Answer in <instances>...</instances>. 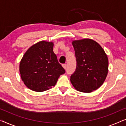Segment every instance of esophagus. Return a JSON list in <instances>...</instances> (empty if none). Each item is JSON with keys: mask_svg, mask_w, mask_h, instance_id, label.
Masks as SVG:
<instances>
[{"mask_svg": "<svg viewBox=\"0 0 126 126\" xmlns=\"http://www.w3.org/2000/svg\"><path fill=\"white\" fill-rule=\"evenodd\" d=\"M63 67L65 69H66V64H63Z\"/></svg>", "mask_w": 126, "mask_h": 126, "instance_id": "34e87169", "label": "esophagus"}]
</instances>
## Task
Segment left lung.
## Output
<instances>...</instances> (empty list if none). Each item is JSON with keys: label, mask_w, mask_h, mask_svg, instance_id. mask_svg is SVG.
Returning a JSON list of instances; mask_svg holds the SVG:
<instances>
[{"label": "left lung", "mask_w": 126, "mask_h": 126, "mask_svg": "<svg viewBox=\"0 0 126 126\" xmlns=\"http://www.w3.org/2000/svg\"><path fill=\"white\" fill-rule=\"evenodd\" d=\"M76 68L70 81L77 91L89 93L99 88L106 80L108 70L107 56L101 46L92 39L72 42Z\"/></svg>", "instance_id": "obj_1"}]
</instances>
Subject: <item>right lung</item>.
I'll list each match as a JSON object with an SVG mask.
<instances>
[{"label":"right lung","instance_id":"obj_1","mask_svg":"<svg viewBox=\"0 0 126 126\" xmlns=\"http://www.w3.org/2000/svg\"><path fill=\"white\" fill-rule=\"evenodd\" d=\"M51 42L42 41L34 44L20 61V77L26 86L35 92L48 90L56 84L65 70L53 52Z\"/></svg>","mask_w":126,"mask_h":126}]
</instances>
